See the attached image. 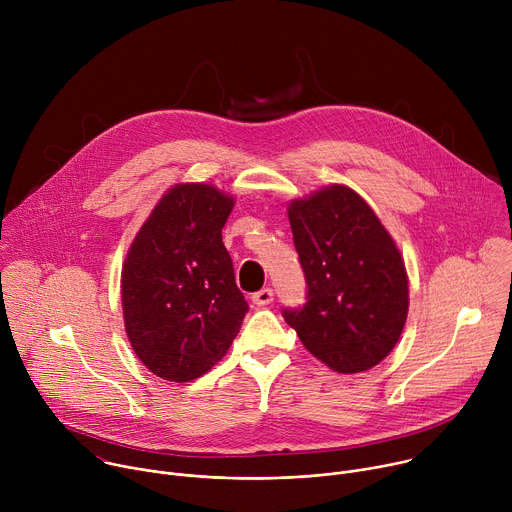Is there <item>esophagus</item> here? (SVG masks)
<instances>
[{
    "label": "esophagus",
    "mask_w": 512,
    "mask_h": 512,
    "mask_svg": "<svg viewBox=\"0 0 512 512\" xmlns=\"http://www.w3.org/2000/svg\"><path fill=\"white\" fill-rule=\"evenodd\" d=\"M273 298H275V294H273L271 287H263V289L255 291V294L251 296L255 306H269L273 302Z\"/></svg>",
    "instance_id": "34e87169"
}]
</instances>
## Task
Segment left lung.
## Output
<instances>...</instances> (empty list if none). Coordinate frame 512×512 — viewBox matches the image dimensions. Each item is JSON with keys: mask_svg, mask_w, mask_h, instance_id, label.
<instances>
[{"mask_svg": "<svg viewBox=\"0 0 512 512\" xmlns=\"http://www.w3.org/2000/svg\"><path fill=\"white\" fill-rule=\"evenodd\" d=\"M306 304L283 308L302 344L336 373L373 369L397 344L409 308L399 249L373 208L330 186L287 208Z\"/></svg>", "mask_w": 512, "mask_h": 512, "instance_id": "obj_1", "label": "left lung"}]
</instances>
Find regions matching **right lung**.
<instances>
[{
	"label": "right lung",
	"mask_w": 512,
	"mask_h": 512,
	"mask_svg": "<svg viewBox=\"0 0 512 512\" xmlns=\"http://www.w3.org/2000/svg\"><path fill=\"white\" fill-rule=\"evenodd\" d=\"M233 204L208 184L174 186L127 253L125 330L139 360L166 381L188 383L208 373L249 312L223 243Z\"/></svg>",
	"instance_id": "obj_1"
}]
</instances>
